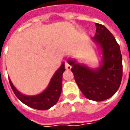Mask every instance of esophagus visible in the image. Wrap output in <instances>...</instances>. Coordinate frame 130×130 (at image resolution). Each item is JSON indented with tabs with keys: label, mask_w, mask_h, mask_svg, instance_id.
Segmentation results:
<instances>
[{
	"label": "esophagus",
	"mask_w": 130,
	"mask_h": 130,
	"mask_svg": "<svg viewBox=\"0 0 130 130\" xmlns=\"http://www.w3.org/2000/svg\"><path fill=\"white\" fill-rule=\"evenodd\" d=\"M65 68L67 69V70H70L71 69H72V66L70 65V64H69V63L68 62H65Z\"/></svg>",
	"instance_id": "1"
}]
</instances>
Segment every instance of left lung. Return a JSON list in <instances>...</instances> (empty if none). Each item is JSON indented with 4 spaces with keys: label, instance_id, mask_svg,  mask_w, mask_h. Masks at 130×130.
Wrapping results in <instances>:
<instances>
[{
    "label": "left lung",
    "instance_id": "8db88e82",
    "mask_svg": "<svg viewBox=\"0 0 130 130\" xmlns=\"http://www.w3.org/2000/svg\"><path fill=\"white\" fill-rule=\"evenodd\" d=\"M96 33L92 40L101 53L97 68H90L69 58L74 79L83 95L89 100L103 101L113 96L120 86L122 78V57L113 35L102 24L95 23Z\"/></svg>",
    "mask_w": 130,
    "mask_h": 130
}]
</instances>
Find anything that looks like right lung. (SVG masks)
<instances>
[{
	"mask_svg": "<svg viewBox=\"0 0 130 130\" xmlns=\"http://www.w3.org/2000/svg\"><path fill=\"white\" fill-rule=\"evenodd\" d=\"M65 71V63L54 73L47 87L43 92L35 95H27L19 92L9 79V83L13 91L18 99L29 107L38 110H47L53 106L58 102L62 90V75Z\"/></svg>",
	"mask_w": 130,
	"mask_h": 130,
	"instance_id": "right-lung-1",
	"label": "right lung"
}]
</instances>
